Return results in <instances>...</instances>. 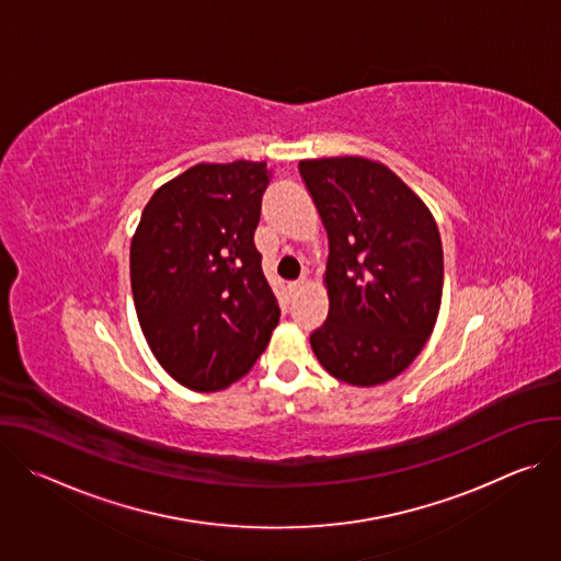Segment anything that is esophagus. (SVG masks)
<instances>
[{"instance_id":"1","label":"esophagus","mask_w":561,"mask_h":561,"mask_svg":"<svg viewBox=\"0 0 561 561\" xmlns=\"http://www.w3.org/2000/svg\"><path fill=\"white\" fill-rule=\"evenodd\" d=\"M304 286H306V282H304V279H297V282H290V284H288V290H290V293H297V290H301Z\"/></svg>"}]
</instances>
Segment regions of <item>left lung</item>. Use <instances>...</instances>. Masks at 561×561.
I'll return each mask as SVG.
<instances>
[{
    "label": "left lung",
    "mask_w": 561,
    "mask_h": 561,
    "mask_svg": "<svg viewBox=\"0 0 561 561\" xmlns=\"http://www.w3.org/2000/svg\"><path fill=\"white\" fill-rule=\"evenodd\" d=\"M299 175L329 232V317L310 346L335 379L377 386L411 366L442 304L444 251L426 204L364 157L304 159Z\"/></svg>",
    "instance_id": "1"
}]
</instances>
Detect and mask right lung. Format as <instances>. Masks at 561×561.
I'll return each instance as SVG.
<instances>
[{
    "mask_svg": "<svg viewBox=\"0 0 561 561\" xmlns=\"http://www.w3.org/2000/svg\"><path fill=\"white\" fill-rule=\"evenodd\" d=\"M266 162L197 164L159 186L130 242L141 333L164 370L191 390L244 377L279 322L255 249Z\"/></svg>",
    "mask_w": 561,
    "mask_h": 561,
    "instance_id": "add662e5",
    "label": "right lung"
}]
</instances>
